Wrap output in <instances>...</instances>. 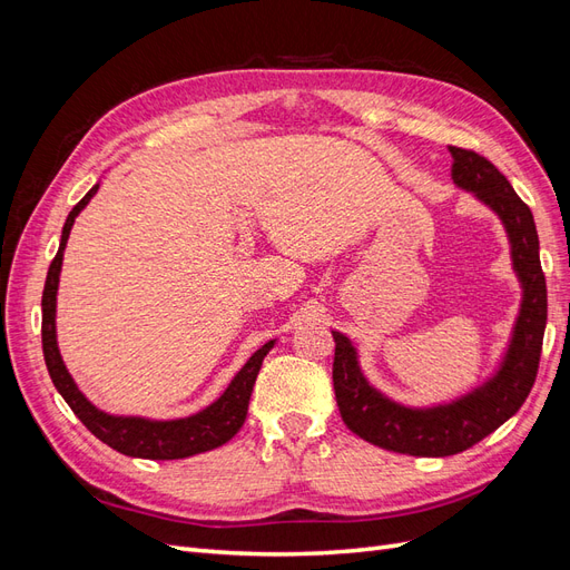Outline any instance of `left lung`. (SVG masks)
Segmentation results:
<instances>
[{"label": "left lung", "instance_id": "1", "mask_svg": "<svg viewBox=\"0 0 570 570\" xmlns=\"http://www.w3.org/2000/svg\"><path fill=\"white\" fill-rule=\"evenodd\" d=\"M452 180L502 220L521 304L511 337L485 381L454 400L425 406L402 404L377 390L361 368L356 344L333 331L335 400L354 435L409 456H452L465 452L507 423L530 394L540 366L547 325V285L532 212L497 166L475 151L450 147Z\"/></svg>", "mask_w": 570, "mask_h": 570}]
</instances>
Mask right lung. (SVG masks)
<instances>
[{
  "mask_svg": "<svg viewBox=\"0 0 570 570\" xmlns=\"http://www.w3.org/2000/svg\"><path fill=\"white\" fill-rule=\"evenodd\" d=\"M99 183L85 195L73 212L68 214L63 230H61V245L59 252L47 271L45 292H42V352L45 364L49 371L51 383L63 396V402L73 409L76 416L82 425L90 430L95 438H99L111 450L132 456V459H154V461H170V459H187L202 452H212L216 446L226 444L237 435V430L245 425L249 396L256 383L258 368L264 364V356L273 350L278 340H268L262 350H256L247 364L235 373L230 385L223 390L218 400L209 406L199 409L197 413H189L183 419H147V416H120V413H109L105 409L95 406L82 390L76 385L73 375L68 373L59 342H57V292H59V275L63 264V249L71 235L73 223L78 214L90 204L97 195Z\"/></svg>",
  "mask_w": 570,
  "mask_h": 570,
  "instance_id": "obj_1",
  "label": "right lung"
}]
</instances>
